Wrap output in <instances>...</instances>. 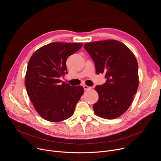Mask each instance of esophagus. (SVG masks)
I'll return each instance as SVG.
<instances>
[{"instance_id": "obj_1", "label": "esophagus", "mask_w": 161, "mask_h": 161, "mask_svg": "<svg viewBox=\"0 0 161 161\" xmlns=\"http://www.w3.org/2000/svg\"><path fill=\"white\" fill-rule=\"evenodd\" d=\"M83 88H84V90H89L91 89V87H90V86H88L87 85H84Z\"/></svg>"}]
</instances>
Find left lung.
<instances>
[{"mask_svg": "<svg viewBox=\"0 0 161 161\" xmlns=\"http://www.w3.org/2000/svg\"><path fill=\"white\" fill-rule=\"evenodd\" d=\"M84 47L94 61L96 73H105L107 79L95 88L98 100L93 105L94 113L104 119H116L126 112L137 91V60L125 44L116 40L86 43Z\"/></svg>", "mask_w": 161, "mask_h": 161, "instance_id": "obj_1", "label": "left lung"}]
</instances>
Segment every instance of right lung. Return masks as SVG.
<instances>
[{
    "label": "right lung",
    "mask_w": 161,
    "mask_h": 161,
    "mask_svg": "<svg viewBox=\"0 0 161 161\" xmlns=\"http://www.w3.org/2000/svg\"><path fill=\"white\" fill-rule=\"evenodd\" d=\"M82 43L52 42L38 49L28 62L26 91L33 107L44 119L58 122L71 117L84 93L82 86H71L59 78L68 73L66 60Z\"/></svg>",
    "instance_id": "add662e5"
}]
</instances>
